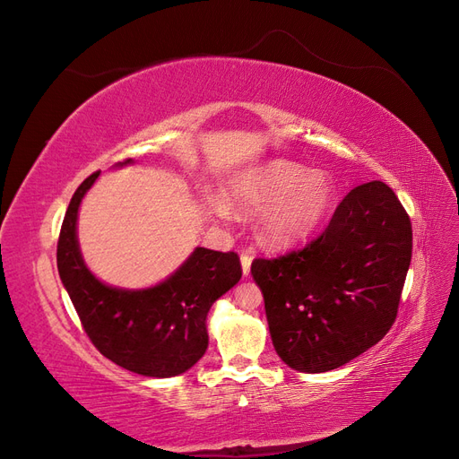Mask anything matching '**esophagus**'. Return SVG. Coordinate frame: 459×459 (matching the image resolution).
I'll return each mask as SVG.
<instances>
[{
	"instance_id": "esophagus-1",
	"label": "esophagus",
	"mask_w": 459,
	"mask_h": 459,
	"mask_svg": "<svg viewBox=\"0 0 459 459\" xmlns=\"http://www.w3.org/2000/svg\"><path fill=\"white\" fill-rule=\"evenodd\" d=\"M251 262H253V256L248 253H243L241 255V266H243V275L247 277L248 273H251Z\"/></svg>"
}]
</instances>
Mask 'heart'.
Returning <instances> with one entry per match:
<instances>
[{"instance_id": "b5f03b06", "label": "heart", "mask_w": 459, "mask_h": 459, "mask_svg": "<svg viewBox=\"0 0 459 459\" xmlns=\"http://www.w3.org/2000/svg\"><path fill=\"white\" fill-rule=\"evenodd\" d=\"M333 197L335 184L331 176L308 172L289 160L248 169L235 176L226 189V202L233 211L256 212L264 208L258 235L270 247H289L307 239L327 216ZM227 205L218 201L216 212L226 216Z\"/></svg>"}]
</instances>
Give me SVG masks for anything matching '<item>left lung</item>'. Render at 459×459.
Here are the masks:
<instances>
[{
	"label": "left lung",
	"mask_w": 459,
	"mask_h": 459,
	"mask_svg": "<svg viewBox=\"0 0 459 459\" xmlns=\"http://www.w3.org/2000/svg\"><path fill=\"white\" fill-rule=\"evenodd\" d=\"M411 260V224L383 182L354 187L300 251L255 258L275 352L302 373L337 369L393 327Z\"/></svg>",
	"instance_id": "8db88e82"
}]
</instances>
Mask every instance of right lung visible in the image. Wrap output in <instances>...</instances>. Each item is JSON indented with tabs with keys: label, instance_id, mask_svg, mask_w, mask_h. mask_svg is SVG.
<instances>
[{
	"label": "right lung",
	"instance_id": "obj_1",
	"mask_svg": "<svg viewBox=\"0 0 459 459\" xmlns=\"http://www.w3.org/2000/svg\"><path fill=\"white\" fill-rule=\"evenodd\" d=\"M132 162L126 159L117 166ZM97 178L100 172L86 178L66 208L57 243L61 281L86 335L110 362L145 377L186 373L206 352L208 310L241 280L239 256L197 247L155 287L105 285L86 266L76 238L80 203Z\"/></svg>",
	"mask_w": 459,
	"mask_h": 459
}]
</instances>
